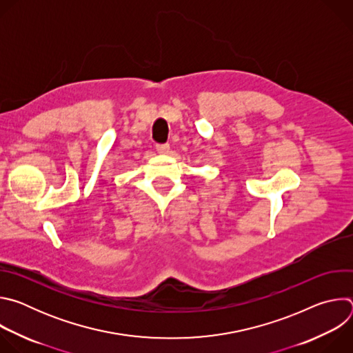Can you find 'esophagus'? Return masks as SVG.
Returning <instances> with one entry per match:
<instances>
[{
  "mask_svg": "<svg viewBox=\"0 0 353 353\" xmlns=\"http://www.w3.org/2000/svg\"><path fill=\"white\" fill-rule=\"evenodd\" d=\"M157 150L159 154H168L169 149H170V145L169 143H157Z\"/></svg>",
  "mask_w": 353,
  "mask_h": 353,
  "instance_id": "esophagus-1",
  "label": "esophagus"
}]
</instances>
